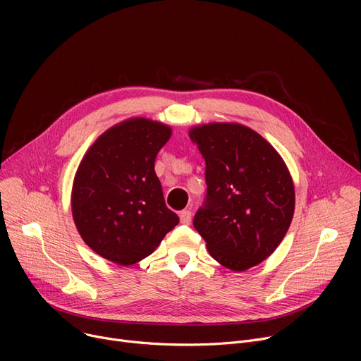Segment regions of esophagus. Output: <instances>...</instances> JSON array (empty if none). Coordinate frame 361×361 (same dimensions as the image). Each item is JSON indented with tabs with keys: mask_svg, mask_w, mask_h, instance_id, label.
<instances>
[{
	"mask_svg": "<svg viewBox=\"0 0 361 361\" xmlns=\"http://www.w3.org/2000/svg\"><path fill=\"white\" fill-rule=\"evenodd\" d=\"M178 216H180V222L184 224V225H188L192 222V212L190 211H181Z\"/></svg>",
	"mask_w": 361,
	"mask_h": 361,
	"instance_id": "obj_1",
	"label": "esophagus"
}]
</instances>
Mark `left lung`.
<instances>
[{
	"instance_id": "1",
	"label": "left lung",
	"mask_w": 361,
	"mask_h": 361,
	"mask_svg": "<svg viewBox=\"0 0 361 361\" xmlns=\"http://www.w3.org/2000/svg\"><path fill=\"white\" fill-rule=\"evenodd\" d=\"M188 137L206 162V204L195 228L222 267L247 271L269 257L290 228V169L267 139L240 123L193 126Z\"/></svg>"
}]
</instances>
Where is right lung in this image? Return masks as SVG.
<instances>
[{
  "instance_id": "add662e5",
  "label": "right lung",
  "mask_w": 361,
  "mask_h": 361,
  "mask_svg": "<svg viewBox=\"0 0 361 361\" xmlns=\"http://www.w3.org/2000/svg\"><path fill=\"white\" fill-rule=\"evenodd\" d=\"M173 128L131 117L105 130L83 155L71 187V214L83 241L101 257L130 267L155 252L178 224L155 173Z\"/></svg>"
}]
</instances>
